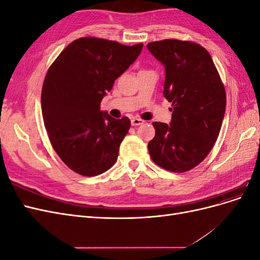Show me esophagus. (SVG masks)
I'll return each instance as SVG.
<instances>
[{
    "label": "esophagus",
    "instance_id": "obj_1",
    "mask_svg": "<svg viewBox=\"0 0 260 260\" xmlns=\"http://www.w3.org/2000/svg\"><path fill=\"white\" fill-rule=\"evenodd\" d=\"M144 120L141 119V118H132L131 119V124L132 125H140V124H143Z\"/></svg>",
    "mask_w": 260,
    "mask_h": 260
}]
</instances>
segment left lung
I'll list each match as a JSON object with an SVG mask.
<instances>
[{"instance_id":"8db88e82","label":"left lung","mask_w":260,"mask_h":260,"mask_svg":"<svg viewBox=\"0 0 260 260\" xmlns=\"http://www.w3.org/2000/svg\"><path fill=\"white\" fill-rule=\"evenodd\" d=\"M147 49L166 70L164 95L172 106L168 125L153 122L152 160L172 172L198 166L211 151L225 112V90L208 51L199 43L165 39Z\"/></svg>"}]
</instances>
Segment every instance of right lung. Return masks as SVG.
<instances>
[{"instance_id": "right-lung-1", "label": "right lung", "mask_w": 260, "mask_h": 260, "mask_svg": "<svg viewBox=\"0 0 260 260\" xmlns=\"http://www.w3.org/2000/svg\"><path fill=\"white\" fill-rule=\"evenodd\" d=\"M142 48L83 37L62 50L46 73L41 93L45 129L54 151L77 174L98 176L116 162L131 122L102 113L100 104Z\"/></svg>"}]
</instances>
